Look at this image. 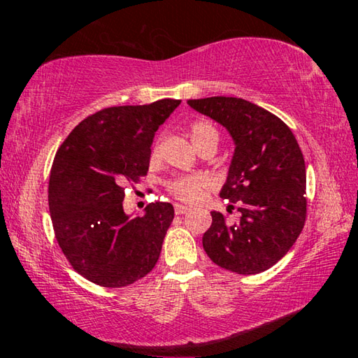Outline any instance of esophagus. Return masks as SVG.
Segmentation results:
<instances>
[{
  "label": "esophagus",
  "instance_id": "1",
  "mask_svg": "<svg viewBox=\"0 0 358 358\" xmlns=\"http://www.w3.org/2000/svg\"><path fill=\"white\" fill-rule=\"evenodd\" d=\"M189 211V208L186 207V205H181V203H175V213L177 215H185Z\"/></svg>",
  "mask_w": 358,
  "mask_h": 358
}]
</instances>
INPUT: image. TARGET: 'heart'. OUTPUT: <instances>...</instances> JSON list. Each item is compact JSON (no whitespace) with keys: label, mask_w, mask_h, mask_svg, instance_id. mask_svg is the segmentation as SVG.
Listing matches in <instances>:
<instances>
[{"label":"heart","mask_w":358,"mask_h":358,"mask_svg":"<svg viewBox=\"0 0 358 358\" xmlns=\"http://www.w3.org/2000/svg\"><path fill=\"white\" fill-rule=\"evenodd\" d=\"M189 137L197 151L208 143L217 145V141H220V134H217L216 128L211 123H208V121H197V123H194L189 129ZM159 159H161V147L159 143H156L150 155L151 166H156L157 162H159ZM207 185L208 181L203 177H180L169 183V191H171L172 196L177 197L178 201L196 202L201 199Z\"/></svg>","instance_id":"obj_1"}]
</instances>
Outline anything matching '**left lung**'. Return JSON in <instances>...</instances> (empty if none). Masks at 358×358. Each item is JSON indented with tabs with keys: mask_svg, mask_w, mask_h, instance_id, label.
Instances as JSON below:
<instances>
[{
	"mask_svg": "<svg viewBox=\"0 0 358 358\" xmlns=\"http://www.w3.org/2000/svg\"><path fill=\"white\" fill-rule=\"evenodd\" d=\"M187 104L222 124L235 143L220 196L240 203V220L229 224L211 211L203 250L234 273L268 270L286 256L306 220V167L296 138L282 120L250 101L213 96Z\"/></svg>",
	"mask_w": 358,
	"mask_h": 358,
	"instance_id": "obj_1",
	"label": "left lung"
}]
</instances>
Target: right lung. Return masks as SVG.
Listing matches in <instances>:
<instances>
[{
    "instance_id": "right-lung-1",
    "label": "right lung",
    "mask_w": 358,
    "mask_h": 358,
    "mask_svg": "<svg viewBox=\"0 0 358 358\" xmlns=\"http://www.w3.org/2000/svg\"><path fill=\"white\" fill-rule=\"evenodd\" d=\"M180 102L102 108L57 151L48 180L55 237L72 268L98 286H129L159 259L172 203H150L143 216L129 217L124 186L147 175L155 132Z\"/></svg>"
}]
</instances>
